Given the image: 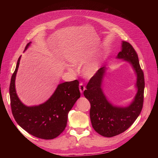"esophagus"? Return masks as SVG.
<instances>
[{
  "label": "esophagus",
  "mask_w": 158,
  "mask_h": 158,
  "mask_svg": "<svg viewBox=\"0 0 158 158\" xmlns=\"http://www.w3.org/2000/svg\"><path fill=\"white\" fill-rule=\"evenodd\" d=\"M79 87V91H80V93H81V94H82V93H84V91L85 90V87H84V85H83V84H82V83H80Z\"/></svg>",
  "instance_id": "obj_1"
}]
</instances>
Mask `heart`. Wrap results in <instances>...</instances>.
I'll return each instance as SVG.
<instances>
[{
  "mask_svg": "<svg viewBox=\"0 0 158 158\" xmlns=\"http://www.w3.org/2000/svg\"><path fill=\"white\" fill-rule=\"evenodd\" d=\"M88 57H76L72 60V62L74 65H81L85 64L88 60ZM100 68V62L99 60H94L86 64L81 70V73L85 77H93Z\"/></svg>",
  "mask_w": 158,
  "mask_h": 158,
  "instance_id": "obj_1",
  "label": "heart"
}]
</instances>
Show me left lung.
<instances>
[{
    "label": "left lung",
    "instance_id": "obj_1",
    "mask_svg": "<svg viewBox=\"0 0 158 158\" xmlns=\"http://www.w3.org/2000/svg\"><path fill=\"white\" fill-rule=\"evenodd\" d=\"M128 62L136 76L137 92L131 103L126 106L113 104L105 95L102 84L109 67H103L91 79L84 95L91 104L90 118L94 129L104 137L110 138L124 132L138 118L143 108L144 78L138 56L131 45L122 41L121 51L116 57Z\"/></svg>",
    "mask_w": 158,
    "mask_h": 158
}]
</instances>
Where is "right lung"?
Segmentation results:
<instances>
[{"instance_id":"right-lung-1","label":"right lung","mask_w":158,"mask_h":158,"mask_svg":"<svg viewBox=\"0 0 158 158\" xmlns=\"http://www.w3.org/2000/svg\"><path fill=\"white\" fill-rule=\"evenodd\" d=\"M31 43L27 44L24 52ZM20 58L21 56L18 59L9 87L13 116L17 123L32 136L43 139L56 138L65 129L69 112L81 96L79 83L77 80L60 83L46 102L27 106L20 100L15 89V77Z\"/></svg>"}]
</instances>
